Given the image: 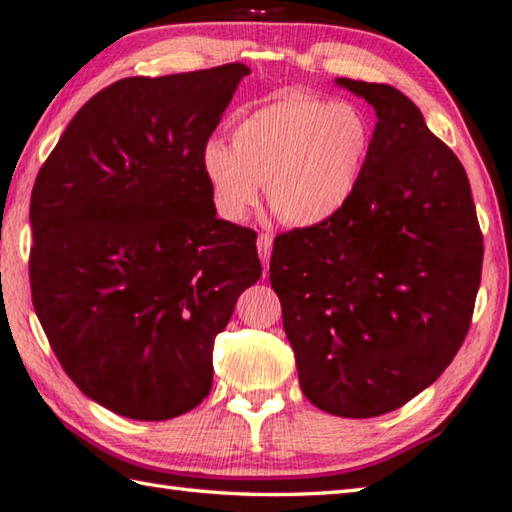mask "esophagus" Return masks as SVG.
I'll list each match as a JSON object with an SVG mask.
<instances>
[{"mask_svg": "<svg viewBox=\"0 0 512 512\" xmlns=\"http://www.w3.org/2000/svg\"><path fill=\"white\" fill-rule=\"evenodd\" d=\"M257 253H259V259H262L264 273H266L270 253H273V235H270V233H259V237H257Z\"/></svg>", "mask_w": 512, "mask_h": 512, "instance_id": "34e87169", "label": "esophagus"}]
</instances>
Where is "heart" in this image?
Segmentation results:
<instances>
[{
  "label": "heart",
  "mask_w": 512,
  "mask_h": 512,
  "mask_svg": "<svg viewBox=\"0 0 512 512\" xmlns=\"http://www.w3.org/2000/svg\"><path fill=\"white\" fill-rule=\"evenodd\" d=\"M373 128L350 102L286 93L237 119L230 146L210 139L202 170L219 215L239 222L259 186L284 224H326L350 204L366 173Z\"/></svg>",
  "instance_id": "1"
}]
</instances>
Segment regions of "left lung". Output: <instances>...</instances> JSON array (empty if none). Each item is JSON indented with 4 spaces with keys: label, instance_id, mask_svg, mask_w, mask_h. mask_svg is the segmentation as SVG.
Returning a JSON list of instances; mask_svg holds the SVG:
<instances>
[{
    "label": "left lung",
    "instance_id": "8db88e82",
    "mask_svg": "<svg viewBox=\"0 0 512 512\" xmlns=\"http://www.w3.org/2000/svg\"><path fill=\"white\" fill-rule=\"evenodd\" d=\"M375 108L368 166L330 222L275 237L299 386L339 417L402 408L453 362L473 322L484 235L457 155L397 88L339 77Z\"/></svg>",
    "mask_w": 512,
    "mask_h": 512
}]
</instances>
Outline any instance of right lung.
Returning a JSON list of instances; mask_svg holds the SVG:
<instances>
[{"label":"right lung","mask_w":512,"mask_h":512,"mask_svg":"<svg viewBox=\"0 0 512 512\" xmlns=\"http://www.w3.org/2000/svg\"><path fill=\"white\" fill-rule=\"evenodd\" d=\"M244 64L126 77L77 110L30 195L33 306L66 375L162 422L213 386L215 337L262 277L253 228L217 219L202 148Z\"/></svg>","instance_id":"right-lung-1"}]
</instances>
